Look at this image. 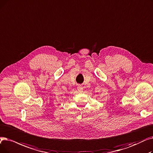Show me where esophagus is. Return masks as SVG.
Returning a JSON list of instances; mask_svg holds the SVG:
<instances>
[{
	"mask_svg": "<svg viewBox=\"0 0 153 153\" xmlns=\"http://www.w3.org/2000/svg\"><path fill=\"white\" fill-rule=\"evenodd\" d=\"M77 90L79 92H81L83 91V88H82V87H81V86H78Z\"/></svg>",
	"mask_w": 153,
	"mask_h": 153,
	"instance_id": "1",
	"label": "esophagus"
}]
</instances>
